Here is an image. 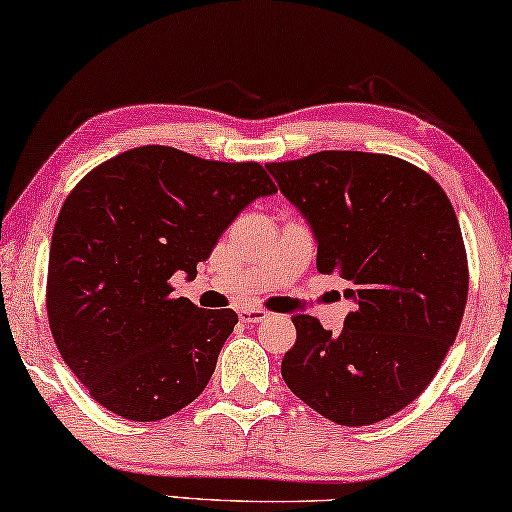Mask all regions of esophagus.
I'll return each instance as SVG.
<instances>
[{
  "mask_svg": "<svg viewBox=\"0 0 512 512\" xmlns=\"http://www.w3.org/2000/svg\"><path fill=\"white\" fill-rule=\"evenodd\" d=\"M265 317H268V314H265L261 307H244V310H240V319L244 324H256V321H263Z\"/></svg>",
  "mask_w": 512,
  "mask_h": 512,
  "instance_id": "1",
  "label": "esophagus"
}]
</instances>
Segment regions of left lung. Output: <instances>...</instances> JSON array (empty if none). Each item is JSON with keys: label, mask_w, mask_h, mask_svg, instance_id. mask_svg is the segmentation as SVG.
<instances>
[{"label": "left lung", "mask_w": 512, "mask_h": 512, "mask_svg": "<svg viewBox=\"0 0 512 512\" xmlns=\"http://www.w3.org/2000/svg\"><path fill=\"white\" fill-rule=\"evenodd\" d=\"M310 221L321 275L354 300L340 333L293 317L282 377L340 426H370L410 405L436 377L468 298V258L454 207L431 174L387 153L319 151L268 163Z\"/></svg>", "instance_id": "obj_1"}]
</instances>
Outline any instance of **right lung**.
I'll list each match as a JSON object with an SVG mask.
<instances>
[{"label":"right lung","mask_w":512,"mask_h":512,"mask_svg":"<svg viewBox=\"0 0 512 512\" xmlns=\"http://www.w3.org/2000/svg\"><path fill=\"white\" fill-rule=\"evenodd\" d=\"M277 186L261 163L146 144L90 170L67 195L48 256L46 310L69 370L102 408L158 422L205 391L233 310L172 296L235 216Z\"/></svg>","instance_id":"add662e5"}]
</instances>
